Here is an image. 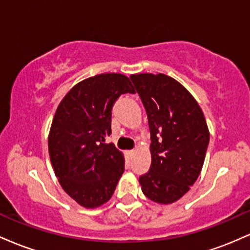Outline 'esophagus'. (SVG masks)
Segmentation results:
<instances>
[{
	"label": "esophagus",
	"instance_id": "esophagus-1",
	"mask_svg": "<svg viewBox=\"0 0 250 250\" xmlns=\"http://www.w3.org/2000/svg\"><path fill=\"white\" fill-rule=\"evenodd\" d=\"M135 153H136V151H135V150H128V155H129V156H133V155H134Z\"/></svg>",
	"mask_w": 250,
	"mask_h": 250
}]
</instances>
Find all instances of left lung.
Listing matches in <instances>:
<instances>
[{
  "label": "left lung",
  "instance_id": "obj_1",
  "mask_svg": "<svg viewBox=\"0 0 250 250\" xmlns=\"http://www.w3.org/2000/svg\"><path fill=\"white\" fill-rule=\"evenodd\" d=\"M147 111L151 166L140 176L143 194L160 205L180 200L197 180L205 162L209 130L193 95L165 74L130 75Z\"/></svg>",
  "mask_w": 250,
  "mask_h": 250
}]
</instances>
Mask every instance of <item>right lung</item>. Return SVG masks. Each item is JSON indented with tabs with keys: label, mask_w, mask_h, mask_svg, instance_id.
Returning <instances> with one entry per match:
<instances>
[{
	"label": "right lung",
	"mask_w": 250,
	"mask_h": 250,
	"mask_svg": "<svg viewBox=\"0 0 250 250\" xmlns=\"http://www.w3.org/2000/svg\"><path fill=\"white\" fill-rule=\"evenodd\" d=\"M125 93H135L127 76L100 74L74 85L56 109L48 136L51 166L63 190L84 208L110 200L125 171L123 154L104 142L114 103Z\"/></svg>",
	"instance_id": "add662e5"
}]
</instances>
